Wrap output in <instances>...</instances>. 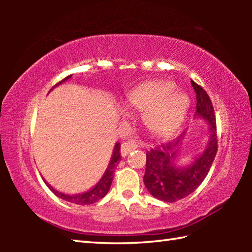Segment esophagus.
I'll return each mask as SVG.
<instances>
[{"label": "esophagus", "instance_id": "esophagus-1", "mask_svg": "<svg viewBox=\"0 0 252 252\" xmlns=\"http://www.w3.org/2000/svg\"><path fill=\"white\" fill-rule=\"evenodd\" d=\"M138 148V146L134 142L132 141H127V142H123L121 144V150H120V153L122 157H126L127 155H129L130 152H132L133 150H135V149Z\"/></svg>", "mask_w": 252, "mask_h": 252}]
</instances>
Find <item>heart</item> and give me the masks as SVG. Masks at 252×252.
Here are the masks:
<instances>
[{
    "instance_id": "1",
    "label": "heart",
    "mask_w": 252,
    "mask_h": 252,
    "mask_svg": "<svg viewBox=\"0 0 252 252\" xmlns=\"http://www.w3.org/2000/svg\"><path fill=\"white\" fill-rule=\"evenodd\" d=\"M174 90L176 85L170 81H151L140 84L127 95L131 108L144 112V125L151 133H171L185 118L189 99Z\"/></svg>"
}]
</instances>
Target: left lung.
<instances>
[{
  "mask_svg": "<svg viewBox=\"0 0 252 252\" xmlns=\"http://www.w3.org/2000/svg\"><path fill=\"white\" fill-rule=\"evenodd\" d=\"M191 84L197 96L195 116L209 122L210 140L202 155L185 169H178L173 162L186 132L172 141L157 146L147 152L144 185L153 197L165 202H176L192 193L207 177L218 151L216 116L212 102L201 85L192 80Z\"/></svg>",
  "mask_w": 252,
  "mask_h": 252,
  "instance_id": "obj_1",
  "label": "left lung"
}]
</instances>
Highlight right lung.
Segmentation results:
<instances>
[{
    "mask_svg": "<svg viewBox=\"0 0 252 252\" xmlns=\"http://www.w3.org/2000/svg\"><path fill=\"white\" fill-rule=\"evenodd\" d=\"M72 75L66 76L63 80L60 81L57 84L54 85L53 88L57 87V85L61 84L62 82H64L67 79H70ZM52 88V89H53ZM51 89V90H52ZM121 161V155H120V143H117L116 146H114V150H113V155L112 158H111V161H110V164L108 169H106L105 173L103 174V177H102L101 180L97 182V185L92 188L91 190L87 191V192H84L82 194H76V195H69V194H64V193H61L59 192V191L54 190L52 187L50 185L46 183V186L49 187V189L52 191V192L58 195L59 198H61L63 200H65V201H69L72 203H75V204H80V206H87V204H92L96 201H99L100 199H102L104 197V195L108 193V191L110 190V187H111V183H112L113 180V174L114 171H116V168L117 165L119 164V162Z\"/></svg>",
    "mask_w": 252,
    "mask_h": 252,
    "instance_id": "right-lung-1",
    "label": "right lung"
}]
</instances>
